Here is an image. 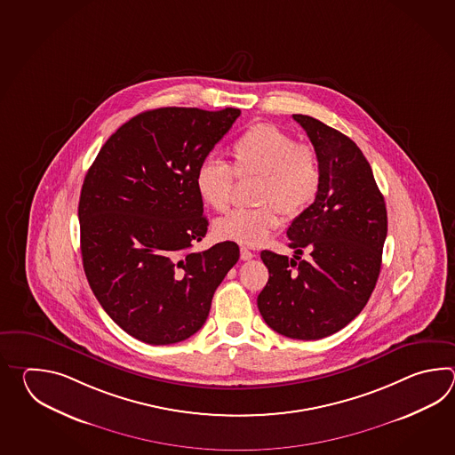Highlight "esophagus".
<instances>
[{"label": "esophagus", "instance_id": "esophagus-1", "mask_svg": "<svg viewBox=\"0 0 455 455\" xmlns=\"http://www.w3.org/2000/svg\"><path fill=\"white\" fill-rule=\"evenodd\" d=\"M255 257V253H251L249 249H245V247H242L241 249V260L247 261L251 260Z\"/></svg>", "mask_w": 455, "mask_h": 455}]
</instances>
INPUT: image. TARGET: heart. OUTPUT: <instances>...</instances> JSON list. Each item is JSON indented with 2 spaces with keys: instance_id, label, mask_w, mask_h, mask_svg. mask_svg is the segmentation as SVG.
Here are the masks:
<instances>
[{
  "instance_id": "obj_1",
  "label": "heart",
  "mask_w": 455,
  "mask_h": 455,
  "mask_svg": "<svg viewBox=\"0 0 455 455\" xmlns=\"http://www.w3.org/2000/svg\"><path fill=\"white\" fill-rule=\"evenodd\" d=\"M237 179H260L253 210H235L214 223L220 239L257 247L283 224V213L299 216L315 200L322 184L319 156L309 145L271 124L245 130L231 146V167L220 159H204L195 172L200 200L214 212L229 208Z\"/></svg>"
}]
</instances>
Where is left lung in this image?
<instances>
[{
    "label": "left lung",
    "instance_id": "obj_1",
    "mask_svg": "<svg viewBox=\"0 0 455 455\" xmlns=\"http://www.w3.org/2000/svg\"><path fill=\"white\" fill-rule=\"evenodd\" d=\"M292 118L319 156L322 184L314 204L286 232L294 259L261 251L270 276L257 306L281 335L320 339L347 327L376 288L387 237L386 202L353 140L317 118ZM304 248L311 259L298 262Z\"/></svg>",
    "mask_w": 455,
    "mask_h": 455
}]
</instances>
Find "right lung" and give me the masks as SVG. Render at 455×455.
Returning <instances> with one entry per match:
<instances>
[{"label": "right lung", "mask_w": 455, "mask_h": 455, "mask_svg": "<svg viewBox=\"0 0 455 455\" xmlns=\"http://www.w3.org/2000/svg\"><path fill=\"white\" fill-rule=\"evenodd\" d=\"M239 116L234 107L148 110L107 140L84 177L77 216L89 286L108 317L148 345L202 329L239 260L235 242L192 251L208 231L195 172Z\"/></svg>", "instance_id": "1"}]
</instances>
